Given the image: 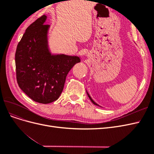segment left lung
<instances>
[{
    "mask_svg": "<svg viewBox=\"0 0 154 154\" xmlns=\"http://www.w3.org/2000/svg\"><path fill=\"white\" fill-rule=\"evenodd\" d=\"M87 95H88V97H89V99L91 100V101H92V103H93V104H94V105H97V106H100L98 104H97L96 103V102L94 101V100H93L92 99V97L90 96V95L89 94H88V93L87 92Z\"/></svg>",
    "mask_w": 154,
    "mask_h": 154,
    "instance_id": "8db88e82",
    "label": "left lung"
}]
</instances>
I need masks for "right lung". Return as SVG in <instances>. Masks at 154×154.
Listing matches in <instances>:
<instances>
[{"label":"right lung","mask_w":154,"mask_h":154,"mask_svg":"<svg viewBox=\"0 0 154 154\" xmlns=\"http://www.w3.org/2000/svg\"><path fill=\"white\" fill-rule=\"evenodd\" d=\"M44 15L27 27L15 53L18 86L31 100L48 104L58 99L68 72L80 58L77 56L51 54Z\"/></svg>","instance_id":"obj_1"}]
</instances>
